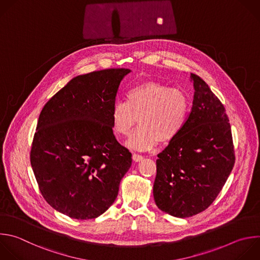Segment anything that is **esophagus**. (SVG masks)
Returning a JSON list of instances; mask_svg holds the SVG:
<instances>
[{
	"instance_id": "34e87169",
	"label": "esophagus",
	"mask_w": 260,
	"mask_h": 260,
	"mask_svg": "<svg viewBox=\"0 0 260 260\" xmlns=\"http://www.w3.org/2000/svg\"><path fill=\"white\" fill-rule=\"evenodd\" d=\"M143 156L142 155H140V154H137V153H134L133 154V159H134V161H136V162H139V161H141V160H143Z\"/></svg>"
}]
</instances>
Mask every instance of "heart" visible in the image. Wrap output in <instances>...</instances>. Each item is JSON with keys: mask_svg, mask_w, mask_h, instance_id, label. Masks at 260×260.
Wrapping results in <instances>:
<instances>
[{"mask_svg": "<svg viewBox=\"0 0 260 260\" xmlns=\"http://www.w3.org/2000/svg\"><path fill=\"white\" fill-rule=\"evenodd\" d=\"M190 111L187 96L177 89L157 81L137 84L116 101L111 109L113 132L127 136L134 125L141 124L126 141L136 150H151L158 142L166 144L182 132Z\"/></svg>", "mask_w": 260, "mask_h": 260, "instance_id": "heart-1", "label": "heart"}]
</instances>
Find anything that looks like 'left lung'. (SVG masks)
I'll return each mask as SVG.
<instances>
[{"mask_svg":"<svg viewBox=\"0 0 260 260\" xmlns=\"http://www.w3.org/2000/svg\"><path fill=\"white\" fill-rule=\"evenodd\" d=\"M192 111L179 136L158 154L153 195L157 207L176 217L196 215L215 200L235 164L231 125L208 84L191 73Z\"/></svg>","mask_w":260,"mask_h":260,"instance_id":"left-lung-1","label":"left lung"}]
</instances>
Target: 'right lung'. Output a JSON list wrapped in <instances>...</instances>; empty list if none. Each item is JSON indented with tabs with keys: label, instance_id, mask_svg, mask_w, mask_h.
<instances>
[{
	"label": "right lung",
	"instance_id": "obj_1",
	"mask_svg": "<svg viewBox=\"0 0 260 260\" xmlns=\"http://www.w3.org/2000/svg\"><path fill=\"white\" fill-rule=\"evenodd\" d=\"M129 69L73 77L44 106L30 163L46 201L75 219L103 214L115 201L132 153L112 129L111 109Z\"/></svg>",
	"mask_w": 260,
	"mask_h": 260
}]
</instances>
